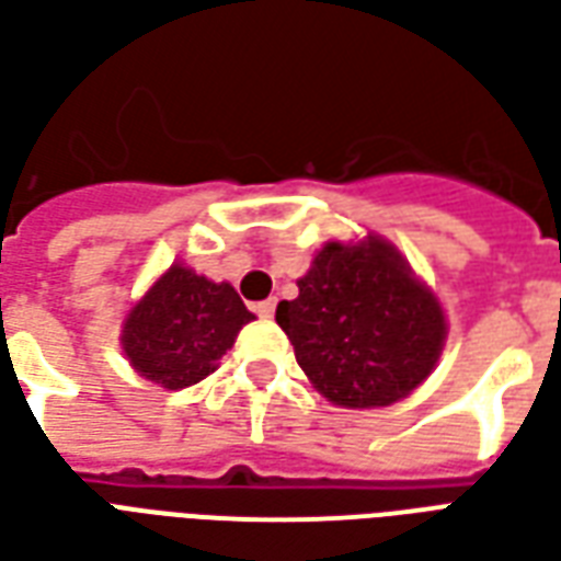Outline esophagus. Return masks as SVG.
<instances>
[{
    "label": "esophagus",
    "mask_w": 561,
    "mask_h": 561,
    "mask_svg": "<svg viewBox=\"0 0 561 561\" xmlns=\"http://www.w3.org/2000/svg\"><path fill=\"white\" fill-rule=\"evenodd\" d=\"M255 312L261 318H273V312H276V300L270 297V300H261V304H255Z\"/></svg>",
    "instance_id": "34e87169"
}]
</instances>
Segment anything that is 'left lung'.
I'll list each match as a JSON object with an SVG mask.
<instances>
[{"mask_svg": "<svg viewBox=\"0 0 561 561\" xmlns=\"http://www.w3.org/2000/svg\"><path fill=\"white\" fill-rule=\"evenodd\" d=\"M297 288L294 300L276 306V321L300 369L333 405H390L433 373L445 312L388 240H333Z\"/></svg>", "mask_w": 561, "mask_h": 561, "instance_id": "left-lung-1", "label": "left lung"}]
</instances>
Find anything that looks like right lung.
Here are the masks:
<instances>
[{
	"mask_svg": "<svg viewBox=\"0 0 561 561\" xmlns=\"http://www.w3.org/2000/svg\"><path fill=\"white\" fill-rule=\"evenodd\" d=\"M252 318L228 282H209L173 264L128 312L119 342L140 376L183 390L216 373L221 354Z\"/></svg>",
	"mask_w": 561,
	"mask_h": 561,
	"instance_id": "1",
	"label": "right lung"
}]
</instances>
